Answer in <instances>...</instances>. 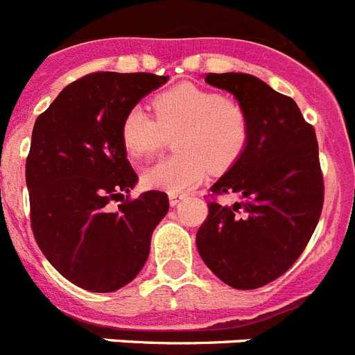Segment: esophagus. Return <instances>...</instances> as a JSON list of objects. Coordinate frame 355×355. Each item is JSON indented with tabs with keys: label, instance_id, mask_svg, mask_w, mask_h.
Returning <instances> with one entry per match:
<instances>
[{
	"label": "esophagus",
	"instance_id": "esophagus-1",
	"mask_svg": "<svg viewBox=\"0 0 355 355\" xmlns=\"http://www.w3.org/2000/svg\"><path fill=\"white\" fill-rule=\"evenodd\" d=\"M183 199H184V196H181V193H168V202H171L172 208H175V206L180 205Z\"/></svg>",
	"mask_w": 355,
	"mask_h": 355
}]
</instances>
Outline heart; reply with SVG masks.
Returning a JSON list of instances; mask_svg holds the SVG:
<instances>
[{"mask_svg": "<svg viewBox=\"0 0 355 355\" xmlns=\"http://www.w3.org/2000/svg\"><path fill=\"white\" fill-rule=\"evenodd\" d=\"M156 121L133 106L121 121V142L133 159L149 158L167 135L180 131L175 149L181 155L147 168V188L184 193L206 180L209 168L225 171L241 158L250 139V121L243 106L215 90L181 83L153 99Z\"/></svg>", "mask_w": 355, "mask_h": 355, "instance_id": "obj_1", "label": "heart"}]
</instances>
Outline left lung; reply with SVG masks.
<instances>
[{
  "mask_svg": "<svg viewBox=\"0 0 355 355\" xmlns=\"http://www.w3.org/2000/svg\"><path fill=\"white\" fill-rule=\"evenodd\" d=\"M205 81L233 94L249 115L245 153L209 190L236 193L227 206L208 202L197 231L200 258L236 290L272 283L293 265L318 224L324 178L313 126L291 97L245 72L206 74Z\"/></svg>",
  "mask_w": 355,
  "mask_h": 355,
  "instance_id": "obj_1",
  "label": "left lung"
}]
</instances>
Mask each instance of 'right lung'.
<instances>
[{
  "label": "right lung",
  "mask_w": 355,
  "mask_h": 355,
  "mask_svg": "<svg viewBox=\"0 0 355 355\" xmlns=\"http://www.w3.org/2000/svg\"><path fill=\"white\" fill-rule=\"evenodd\" d=\"M168 76L94 72L67 85L39 115L26 159L31 229L48 261L72 284L110 293L146 265L150 236L168 211L149 190L119 209L139 183L121 142V121Z\"/></svg>",
  "instance_id": "add662e5"
}]
</instances>
